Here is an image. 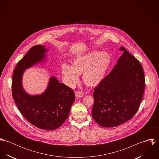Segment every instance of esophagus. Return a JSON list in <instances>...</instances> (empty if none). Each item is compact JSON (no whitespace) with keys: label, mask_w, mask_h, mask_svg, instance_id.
<instances>
[{"label":"esophagus","mask_w":159,"mask_h":159,"mask_svg":"<svg viewBox=\"0 0 159 159\" xmlns=\"http://www.w3.org/2000/svg\"><path fill=\"white\" fill-rule=\"evenodd\" d=\"M83 95H84V93L82 92H80V91L76 92V93H75V96L78 98H81L83 97Z\"/></svg>","instance_id":"34e87169"}]
</instances>
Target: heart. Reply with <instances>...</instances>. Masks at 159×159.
<instances>
[{"label":"heart","mask_w":159,"mask_h":159,"mask_svg":"<svg viewBox=\"0 0 159 159\" xmlns=\"http://www.w3.org/2000/svg\"><path fill=\"white\" fill-rule=\"evenodd\" d=\"M111 63L112 57L108 52L92 51L74 58L71 66L62 64V73L70 87L78 83V75L81 74L85 84L95 87L105 79Z\"/></svg>","instance_id":"1"}]
</instances>
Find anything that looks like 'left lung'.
<instances>
[{
    "mask_svg": "<svg viewBox=\"0 0 159 159\" xmlns=\"http://www.w3.org/2000/svg\"><path fill=\"white\" fill-rule=\"evenodd\" d=\"M117 64L93 92L92 116L100 125L117 127L131 119L143 98L145 80L139 62L123 46Z\"/></svg>",
    "mask_w": 159,
    "mask_h": 159,
    "instance_id": "left-lung-1",
    "label": "left lung"
}]
</instances>
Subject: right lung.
I'll return each instance as SVG.
<instances>
[{"label": "right lung", "instance_id": "right-lung-1", "mask_svg": "<svg viewBox=\"0 0 159 159\" xmlns=\"http://www.w3.org/2000/svg\"><path fill=\"white\" fill-rule=\"evenodd\" d=\"M48 51L45 45L34 46L19 61L13 71L12 95L19 111L30 123L40 129L51 130L61 126L68 117L75 100L74 92L54 76L49 78L41 94L30 95L23 86L25 70L45 62Z\"/></svg>", "mask_w": 159, "mask_h": 159}]
</instances>
